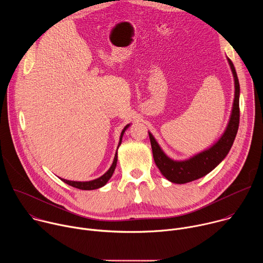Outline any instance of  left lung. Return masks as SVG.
Returning a JSON list of instances; mask_svg holds the SVG:
<instances>
[{"label": "left lung", "mask_w": 263, "mask_h": 263, "mask_svg": "<svg viewBox=\"0 0 263 263\" xmlns=\"http://www.w3.org/2000/svg\"><path fill=\"white\" fill-rule=\"evenodd\" d=\"M235 84V95L232 107V112L228 126L224 130L221 137L208 149L195 155L194 157L176 161L167 157L159 146L154 136L148 132L149 140H151L153 157L155 163L161 174L171 182L177 184H184L200 179L215 168L229 153L230 148L234 142L239 126V82L237 73L232 61L228 58Z\"/></svg>", "instance_id": "8db88e82"}]
</instances>
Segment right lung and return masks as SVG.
I'll return each mask as SVG.
<instances>
[{
    "label": "right lung",
    "mask_w": 263,
    "mask_h": 263,
    "mask_svg": "<svg viewBox=\"0 0 263 263\" xmlns=\"http://www.w3.org/2000/svg\"><path fill=\"white\" fill-rule=\"evenodd\" d=\"M130 126L127 125L124 130L122 131V134H121V138H120V142H119V145L118 147L121 145L122 143V138H123V135L125 133V131L128 129V127ZM118 152V151H117ZM117 162H118V153H116V156H115V159H114V162H112V165L110 166V168L103 175L101 176L100 178L98 179H95V180H91V181H85V182H79V181H69V180H65V179H61L64 183L72 186V187H76V189H79V190H82V191H92V190H97V189H100V187L104 186L108 180L111 178V176L114 175V172L117 167Z\"/></svg>",
    "instance_id": "1"
}]
</instances>
